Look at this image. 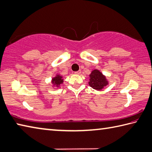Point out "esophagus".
<instances>
[{
    "mask_svg": "<svg viewBox=\"0 0 152 152\" xmlns=\"http://www.w3.org/2000/svg\"><path fill=\"white\" fill-rule=\"evenodd\" d=\"M81 70H79V71H75V74H76V75H79V74H81Z\"/></svg>",
    "mask_w": 152,
    "mask_h": 152,
    "instance_id": "esophagus-1",
    "label": "esophagus"
}]
</instances>
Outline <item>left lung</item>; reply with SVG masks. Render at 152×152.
<instances>
[{
    "mask_svg": "<svg viewBox=\"0 0 152 152\" xmlns=\"http://www.w3.org/2000/svg\"><path fill=\"white\" fill-rule=\"evenodd\" d=\"M88 85L96 91H101L108 85V81L104 75L99 69H94L89 75Z\"/></svg>",
    "mask_w": 152,
    "mask_h": 152,
    "instance_id": "left-lung-1",
    "label": "left lung"
}]
</instances>
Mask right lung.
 Segmentation results:
<instances>
[{"label":"right lung","mask_w":152,"mask_h":152,"mask_svg":"<svg viewBox=\"0 0 152 152\" xmlns=\"http://www.w3.org/2000/svg\"><path fill=\"white\" fill-rule=\"evenodd\" d=\"M64 77L60 75V74L57 73L55 77H53L51 79V85H52V87L59 88L61 87V85L64 83Z\"/></svg>","instance_id":"1"}]
</instances>
